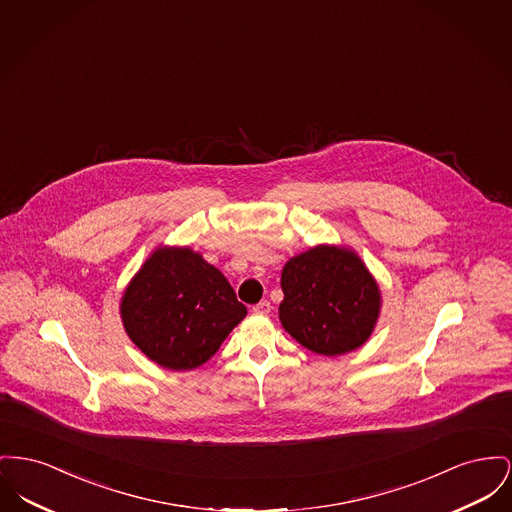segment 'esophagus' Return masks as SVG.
Wrapping results in <instances>:
<instances>
[{"label": "esophagus", "mask_w": 512, "mask_h": 512, "mask_svg": "<svg viewBox=\"0 0 512 512\" xmlns=\"http://www.w3.org/2000/svg\"><path fill=\"white\" fill-rule=\"evenodd\" d=\"M253 313L255 315H269L271 313V303L269 301H259L257 305H253Z\"/></svg>", "instance_id": "obj_1"}]
</instances>
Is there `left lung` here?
<instances>
[{
  "label": "left lung",
  "instance_id": "left-lung-1",
  "mask_svg": "<svg viewBox=\"0 0 512 512\" xmlns=\"http://www.w3.org/2000/svg\"><path fill=\"white\" fill-rule=\"evenodd\" d=\"M278 317L292 338L321 356L363 346L381 315V288L360 255L319 243L286 261Z\"/></svg>",
  "mask_w": 512,
  "mask_h": 512
}]
</instances>
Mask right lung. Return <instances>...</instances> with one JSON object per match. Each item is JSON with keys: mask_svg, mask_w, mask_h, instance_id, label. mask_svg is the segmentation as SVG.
Instances as JSON below:
<instances>
[{"mask_svg": "<svg viewBox=\"0 0 512 512\" xmlns=\"http://www.w3.org/2000/svg\"><path fill=\"white\" fill-rule=\"evenodd\" d=\"M245 315L226 276L189 245L154 247L120 301L131 342L172 371L211 360Z\"/></svg>", "mask_w": 512, "mask_h": 512, "instance_id": "1", "label": "right lung"}]
</instances>
